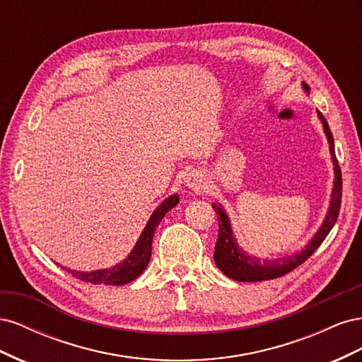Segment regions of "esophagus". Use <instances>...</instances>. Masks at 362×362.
Here are the masks:
<instances>
[{"mask_svg": "<svg viewBox=\"0 0 362 362\" xmlns=\"http://www.w3.org/2000/svg\"><path fill=\"white\" fill-rule=\"evenodd\" d=\"M187 184L193 190H199L202 187V180H199V177H194V175H192V177L187 180Z\"/></svg>", "mask_w": 362, "mask_h": 362, "instance_id": "1", "label": "esophagus"}]
</instances>
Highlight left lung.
<instances>
[{
    "label": "left lung",
    "instance_id": "left-lung-1",
    "mask_svg": "<svg viewBox=\"0 0 362 362\" xmlns=\"http://www.w3.org/2000/svg\"><path fill=\"white\" fill-rule=\"evenodd\" d=\"M305 90L308 92L310 87L303 84ZM319 112V110H317ZM319 116L322 119V124L325 128V133L329 141V151L334 161V170H335V184H334V192H332V199L331 206L322 228L315 237L311 240L310 245L306 246L302 252L296 255H291L288 258L282 259H273V261H259L258 258L247 257L245 252L240 249L233 237L231 226H229V221L223 210L218 205L213 204L214 211L217 214V222H218V237L214 247V261L216 266L221 269L228 278L234 281H243V282H255V281H266V279H275L287 275L288 272L299 267L300 264L308 259L314 252L317 250L326 235L331 233L334 228L338 214H339V206H341V192H343V178H341V169H339L338 160L335 157V148H334V137L331 133V128L327 125L325 116L319 112Z\"/></svg>",
    "mask_w": 362,
    "mask_h": 362
}]
</instances>
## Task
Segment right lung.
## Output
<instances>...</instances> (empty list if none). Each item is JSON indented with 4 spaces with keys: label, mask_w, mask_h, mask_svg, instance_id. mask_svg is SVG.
Listing matches in <instances>:
<instances>
[{
    "label": "right lung",
    "mask_w": 362,
    "mask_h": 362,
    "mask_svg": "<svg viewBox=\"0 0 362 362\" xmlns=\"http://www.w3.org/2000/svg\"><path fill=\"white\" fill-rule=\"evenodd\" d=\"M178 202H180V198L177 194H173L157 208L154 214L151 216L145 231L141 233L133 252H131L125 261L119 262L117 266L112 269L95 270V272H76V270H68L64 267L63 269L68 270V273H71L72 276L90 284L124 286V284L134 281L148 266L149 258H151V250H152V237H154L158 223L161 222L164 214H166L170 208H173Z\"/></svg>",
    "instance_id": "right-lung-1"
}]
</instances>
